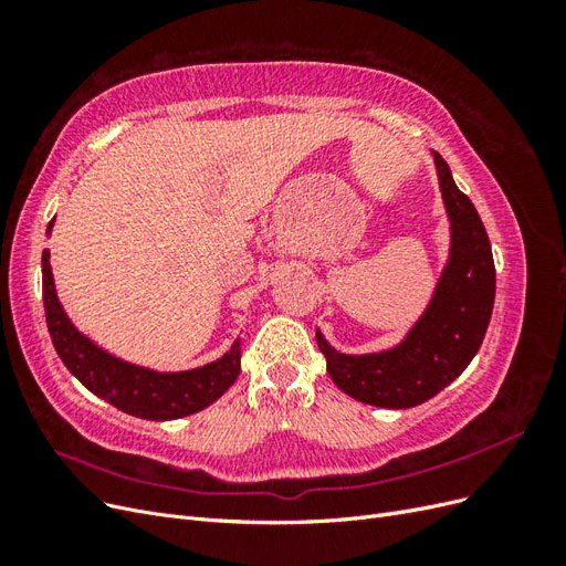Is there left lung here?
<instances>
[{"instance_id":"obj_1","label":"left lung","mask_w":566,"mask_h":566,"mask_svg":"<svg viewBox=\"0 0 566 566\" xmlns=\"http://www.w3.org/2000/svg\"><path fill=\"white\" fill-rule=\"evenodd\" d=\"M432 156L451 221V248L427 310L397 347L373 354H342L316 331L333 382L370 406L413 408L449 387L482 347L493 312L495 266L486 229L447 160Z\"/></svg>"}]
</instances>
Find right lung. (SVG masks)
<instances>
[{
    "label": "right lung",
    "instance_id": "add662e5",
    "mask_svg": "<svg viewBox=\"0 0 566 566\" xmlns=\"http://www.w3.org/2000/svg\"><path fill=\"white\" fill-rule=\"evenodd\" d=\"M54 227L49 221L46 235ZM42 297L51 342L65 368L98 399L108 401L123 413L144 420H177L214 403L241 373V337L212 364L200 368L160 373L123 361L80 333L59 302L49 250L42 252Z\"/></svg>",
    "mask_w": 566,
    "mask_h": 566
}]
</instances>
